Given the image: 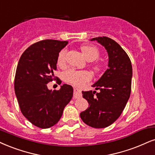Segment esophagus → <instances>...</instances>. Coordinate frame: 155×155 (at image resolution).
Instances as JSON below:
<instances>
[{
  "label": "esophagus",
  "mask_w": 155,
  "mask_h": 155,
  "mask_svg": "<svg viewBox=\"0 0 155 155\" xmlns=\"http://www.w3.org/2000/svg\"><path fill=\"white\" fill-rule=\"evenodd\" d=\"M81 96V91H80V90H78V89H75L74 91V94H73V98L76 99V98H78L79 97Z\"/></svg>",
  "instance_id": "esophagus-1"
}]
</instances>
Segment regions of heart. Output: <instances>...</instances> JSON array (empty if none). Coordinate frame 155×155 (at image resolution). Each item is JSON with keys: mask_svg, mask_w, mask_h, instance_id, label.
Here are the masks:
<instances>
[{"mask_svg": "<svg viewBox=\"0 0 155 155\" xmlns=\"http://www.w3.org/2000/svg\"><path fill=\"white\" fill-rule=\"evenodd\" d=\"M81 49L85 59L91 62V67L95 72H99L102 70V64L97 60L100 56V50L96 47L92 45H83ZM67 49H62L59 52L57 62L59 66H63L66 63ZM63 79L66 82L74 85H81L85 82L89 81L92 78V74L87 70H79L74 68L66 70L62 73Z\"/></svg>", "mask_w": 155, "mask_h": 155, "instance_id": "1", "label": "heart"}]
</instances>
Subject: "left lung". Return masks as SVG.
Here are the masks:
<instances>
[{
  "instance_id": "left-lung-1",
  "label": "left lung",
  "mask_w": 155,
  "mask_h": 155,
  "mask_svg": "<svg viewBox=\"0 0 155 155\" xmlns=\"http://www.w3.org/2000/svg\"><path fill=\"white\" fill-rule=\"evenodd\" d=\"M96 40L106 48L108 54V68L92 86L99 92L83 91L89 107L81 112V119L90 127L106 128L118 119L131 94L132 66L129 56L117 42L103 37Z\"/></svg>"
}]
</instances>
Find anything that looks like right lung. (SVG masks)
Listing matches in <instances>:
<instances>
[{"instance_id": "1", "label": "right lung", "mask_w": 155, "mask_h": 155, "mask_svg": "<svg viewBox=\"0 0 155 155\" xmlns=\"http://www.w3.org/2000/svg\"><path fill=\"white\" fill-rule=\"evenodd\" d=\"M67 41L45 39L34 43L24 51L17 65L14 89L22 114L36 127L47 129L55 125L73 95L71 85L64 84L51 91L47 83L57 80L59 52Z\"/></svg>"}]
</instances>
